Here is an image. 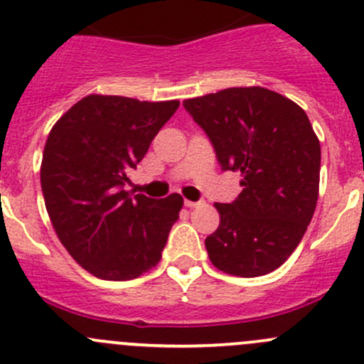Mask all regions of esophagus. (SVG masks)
<instances>
[{"instance_id":"1","label":"esophagus","mask_w":364,"mask_h":364,"mask_svg":"<svg viewBox=\"0 0 364 364\" xmlns=\"http://www.w3.org/2000/svg\"><path fill=\"white\" fill-rule=\"evenodd\" d=\"M200 204H203V200H197V203H193V200H185V205L190 209L197 208V205H200Z\"/></svg>"}]
</instances>
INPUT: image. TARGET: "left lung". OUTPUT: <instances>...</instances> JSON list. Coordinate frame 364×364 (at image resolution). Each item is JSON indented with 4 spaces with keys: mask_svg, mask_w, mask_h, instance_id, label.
I'll return each instance as SVG.
<instances>
[{
    "mask_svg": "<svg viewBox=\"0 0 364 364\" xmlns=\"http://www.w3.org/2000/svg\"><path fill=\"white\" fill-rule=\"evenodd\" d=\"M183 107L205 132L223 171L243 174V192L216 203L220 225L205 237L213 266L262 277L296 250L318 197L321 144L306 112L266 87H229Z\"/></svg>",
    "mask_w": 364,
    "mask_h": 364,
    "instance_id": "obj_1",
    "label": "left lung"
}]
</instances>
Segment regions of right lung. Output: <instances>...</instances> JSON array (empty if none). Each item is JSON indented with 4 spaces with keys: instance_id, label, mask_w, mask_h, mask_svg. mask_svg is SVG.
Masks as SVG:
<instances>
[{
    "instance_id": "add662e5",
    "label": "right lung",
    "mask_w": 364,
    "mask_h": 364,
    "mask_svg": "<svg viewBox=\"0 0 364 364\" xmlns=\"http://www.w3.org/2000/svg\"><path fill=\"white\" fill-rule=\"evenodd\" d=\"M178 107L90 95L50 130L40 171L47 213L70 255L102 280H132L160 262L181 196L151 199L124 186Z\"/></svg>"
}]
</instances>
